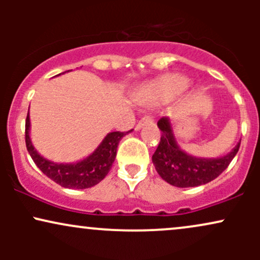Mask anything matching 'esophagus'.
Listing matches in <instances>:
<instances>
[{
    "label": "esophagus",
    "mask_w": 260,
    "mask_h": 260,
    "mask_svg": "<svg viewBox=\"0 0 260 260\" xmlns=\"http://www.w3.org/2000/svg\"><path fill=\"white\" fill-rule=\"evenodd\" d=\"M150 121H154L153 116H150V115H145V116H143V117L140 118V120L138 121V123H137L136 129H139V128L143 126V123H145V122H150Z\"/></svg>",
    "instance_id": "34e87169"
}]
</instances>
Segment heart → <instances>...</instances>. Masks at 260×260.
Wrapping results in <instances>:
<instances>
[{"label": "heart", "mask_w": 260, "mask_h": 260, "mask_svg": "<svg viewBox=\"0 0 260 260\" xmlns=\"http://www.w3.org/2000/svg\"><path fill=\"white\" fill-rule=\"evenodd\" d=\"M187 86L186 79L178 76H170L166 78L161 79L154 85L153 90L155 94L161 95V96H170V95L177 94L183 90Z\"/></svg>", "instance_id": "heart-1"}]
</instances>
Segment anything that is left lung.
I'll list each match as a JSON object with an SVG mask.
<instances>
[{
    "mask_svg": "<svg viewBox=\"0 0 260 260\" xmlns=\"http://www.w3.org/2000/svg\"><path fill=\"white\" fill-rule=\"evenodd\" d=\"M157 126L162 133L153 154V162L161 178L176 187H196L215 180L228 169L240 149L238 143L231 153L220 159H198L177 147L169 118L161 117Z\"/></svg>",
    "mask_w": 260,
    "mask_h": 260,
    "instance_id": "left-lung-1",
    "label": "left lung"
}]
</instances>
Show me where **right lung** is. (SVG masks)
<instances>
[{
    "mask_svg": "<svg viewBox=\"0 0 260 260\" xmlns=\"http://www.w3.org/2000/svg\"><path fill=\"white\" fill-rule=\"evenodd\" d=\"M29 113L25 120V145L35 165L44 175L64 188L84 189L95 186L105 178L116 157L117 145L128 132H111L105 137L99 148L84 160L77 164H55L44 159L34 150L29 138Z\"/></svg>",
    "mask_w": 260,
    "mask_h": 260,
    "instance_id": "obj_1",
    "label": "right lung"
}]
</instances>
